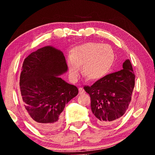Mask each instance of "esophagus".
Listing matches in <instances>:
<instances>
[{
  "instance_id": "esophagus-1",
  "label": "esophagus",
  "mask_w": 155,
  "mask_h": 155,
  "mask_svg": "<svg viewBox=\"0 0 155 155\" xmlns=\"http://www.w3.org/2000/svg\"><path fill=\"white\" fill-rule=\"evenodd\" d=\"M78 91H79V94H83L85 92V90H84L82 87L78 88Z\"/></svg>"
}]
</instances>
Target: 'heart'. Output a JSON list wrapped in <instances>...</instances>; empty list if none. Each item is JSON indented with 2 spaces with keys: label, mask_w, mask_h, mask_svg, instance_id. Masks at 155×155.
I'll return each mask as SVG.
<instances>
[{
  "label": "heart",
  "mask_w": 155,
  "mask_h": 155,
  "mask_svg": "<svg viewBox=\"0 0 155 155\" xmlns=\"http://www.w3.org/2000/svg\"><path fill=\"white\" fill-rule=\"evenodd\" d=\"M115 54L109 45L88 42L71 49L68 61L70 78L77 80L81 72L91 81H98L108 74L114 62Z\"/></svg>",
  "instance_id": "1"
}]
</instances>
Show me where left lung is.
Instances as JSON below:
<instances>
[{
	"label": "left lung",
	"mask_w": 155,
	"mask_h": 155,
	"mask_svg": "<svg viewBox=\"0 0 155 155\" xmlns=\"http://www.w3.org/2000/svg\"><path fill=\"white\" fill-rule=\"evenodd\" d=\"M122 70L105 76L91 86H85L91 98V109L99 124H114L125 114L131 101L135 76L129 59Z\"/></svg>",
	"instance_id": "8db88e82"
}]
</instances>
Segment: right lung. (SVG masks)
I'll use <instances>...</instances> for the list:
<instances>
[{
    "label": "right lung",
    "instance_id": "1",
    "mask_svg": "<svg viewBox=\"0 0 155 155\" xmlns=\"http://www.w3.org/2000/svg\"><path fill=\"white\" fill-rule=\"evenodd\" d=\"M67 71L64 53L52 46L33 52L23 62L20 101L28 120L42 132L58 129L65 104L78 93L76 86L59 77Z\"/></svg>",
    "mask_w": 155,
    "mask_h": 155
}]
</instances>
